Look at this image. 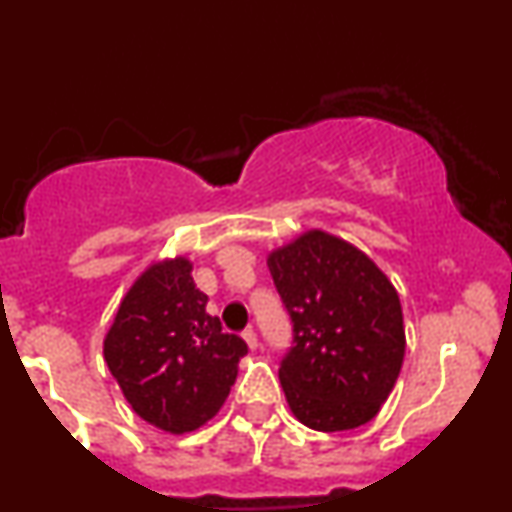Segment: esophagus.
Segmentation results:
<instances>
[{"label":"esophagus","instance_id":"esophagus-1","mask_svg":"<svg viewBox=\"0 0 512 512\" xmlns=\"http://www.w3.org/2000/svg\"><path fill=\"white\" fill-rule=\"evenodd\" d=\"M243 339H245V344L250 346V349H257V334H255V330H243Z\"/></svg>","mask_w":512,"mask_h":512}]
</instances>
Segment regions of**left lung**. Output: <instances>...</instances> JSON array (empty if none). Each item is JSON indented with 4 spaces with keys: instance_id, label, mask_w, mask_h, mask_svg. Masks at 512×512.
Returning <instances> with one entry per match:
<instances>
[{
    "instance_id": "8db88e82",
    "label": "left lung",
    "mask_w": 512,
    "mask_h": 512,
    "mask_svg": "<svg viewBox=\"0 0 512 512\" xmlns=\"http://www.w3.org/2000/svg\"><path fill=\"white\" fill-rule=\"evenodd\" d=\"M293 342L279 380L301 424L349 431L378 414L404 361L402 305L361 250L308 231L267 260Z\"/></svg>"
}]
</instances>
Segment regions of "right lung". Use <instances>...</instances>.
<instances>
[{"mask_svg":"<svg viewBox=\"0 0 512 512\" xmlns=\"http://www.w3.org/2000/svg\"><path fill=\"white\" fill-rule=\"evenodd\" d=\"M185 257L151 264L122 298L103 354L122 395L168 433L207 424L236 383L248 344L223 334Z\"/></svg>","mask_w":512,"mask_h":512,"instance_id":"add662e5","label":"right lung"}]
</instances>
